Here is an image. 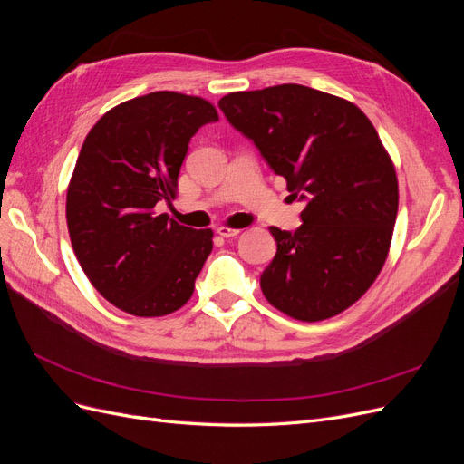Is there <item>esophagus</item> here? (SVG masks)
I'll return each mask as SVG.
<instances>
[{
	"label": "esophagus",
	"instance_id": "obj_1",
	"mask_svg": "<svg viewBox=\"0 0 464 464\" xmlns=\"http://www.w3.org/2000/svg\"><path fill=\"white\" fill-rule=\"evenodd\" d=\"M217 234L222 236V237H234V236L240 234V230H237V228H230V227H218V228H217Z\"/></svg>",
	"mask_w": 464,
	"mask_h": 464
}]
</instances>
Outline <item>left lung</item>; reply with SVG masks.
Wrapping results in <instances>:
<instances>
[{"mask_svg": "<svg viewBox=\"0 0 464 464\" xmlns=\"http://www.w3.org/2000/svg\"><path fill=\"white\" fill-rule=\"evenodd\" d=\"M218 108L305 203L296 230L269 228L276 256L261 275L265 298L300 321L341 314L382 271L399 210L395 166L372 121L294 82L227 94Z\"/></svg>", "mask_w": 464, "mask_h": 464, "instance_id": "1", "label": "left lung"}]
</instances>
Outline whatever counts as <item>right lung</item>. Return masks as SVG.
<instances>
[{"label":"right lung","mask_w":464,"mask_h":464,"mask_svg":"<svg viewBox=\"0 0 464 464\" xmlns=\"http://www.w3.org/2000/svg\"><path fill=\"white\" fill-rule=\"evenodd\" d=\"M218 121L199 96L159 91L94 123L67 188V228L92 286L120 310L160 317L179 310L213 251V230L157 215L176 198L191 137Z\"/></svg>","instance_id":"1"}]
</instances>
